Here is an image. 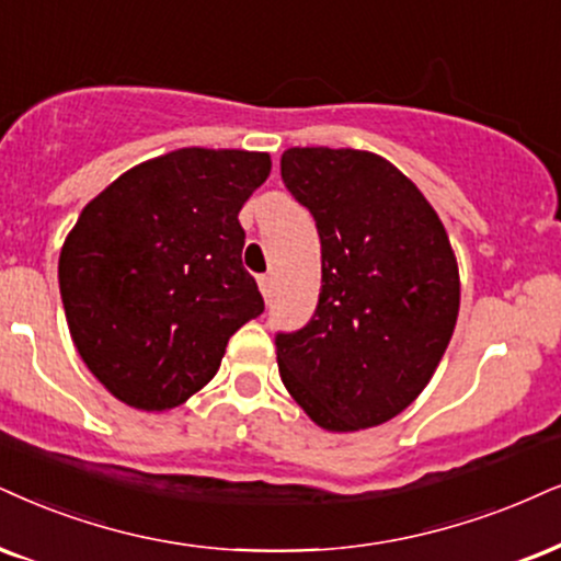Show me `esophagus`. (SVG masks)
<instances>
[{
	"label": "esophagus",
	"mask_w": 561,
	"mask_h": 561,
	"mask_svg": "<svg viewBox=\"0 0 561 561\" xmlns=\"http://www.w3.org/2000/svg\"><path fill=\"white\" fill-rule=\"evenodd\" d=\"M257 286H260V291H262V296H265V301H270V296H273V278H270V275H260L257 278Z\"/></svg>",
	"instance_id": "esophagus-1"
}]
</instances>
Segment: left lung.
Segmentation results:
<instances>
[{"mask_svg": "<svg viewBox=\"0 0 561 561\" xmlns=\"http://www.w3.org/2000/svg\"><path fill=\"white\" fill-rule=\"evenodd\" d=\"M280 176L322 244L312 322L275 337L283 385L324 432L385 424L421 396L453 337L455 249L419 186L369 150L288 148Z\"/></svg>", "mask_w": 561, "mask_h": 561, "instance_id": "1", "label": "left lung"}]
</instances>
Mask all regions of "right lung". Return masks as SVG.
Instances as JSON below:
<instances>
[{"label": "right lung", "instance_id": "obj_1", "mask_svg": "<svg viewBox=\"0 0 561 561\" xmlns=\"http://www.w3.org/2000/svg\"><path fill=\"white\" fill-rule=\"evenodd\" d=\"M267 153L179 148L124 171L82 207L59 252L75 348L122 403L163 413L216 377L226 343L262 314L241 265L239 210Z\"/></svg>", "mask_w": 561, "mask_h": 561}]
</instances>
